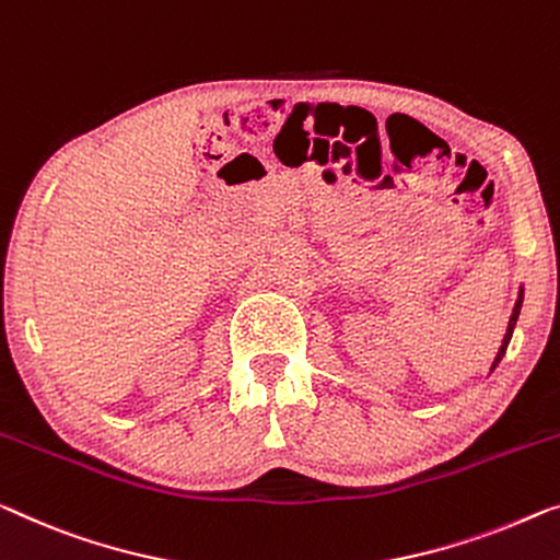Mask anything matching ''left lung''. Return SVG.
<instances>
[{
  "instance_id": "8db88e82",
  "label": "left lung",
  "mask_w": 560,
  "mask_h": 560,
  "mask_svg": "<svg viewBox=\"0 0 560 560\" xmlns=\"http://www.w3.org/2000/svg\"><path fill=\"white\" fill-rule=\"evenodd\" d=\"M521 306H523V289H521V294H518V302H515V306H513L511 322H508V331H505V337H503V345H500V349H498V357H495V362H493V366H490V370H495V366H498V362H500V360H503V354H505V349H508V345H511V337H513L515 322H518Z\"/></svg>"
}]
</instances>
